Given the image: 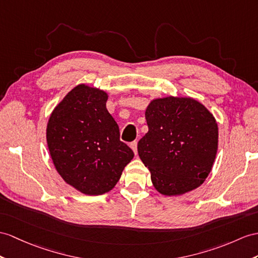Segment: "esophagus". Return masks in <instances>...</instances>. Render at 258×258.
I'll return each mask as SVG.
<instances>
[{
	"label": "esophagus",
	"mask_w": 258,
	"mask_h": 258,
	"mask_svg": "<svg viewBox=\"0 0 258 258\" xmlns=\"http://www.w3.org/2000/svg\"><path fill=\"white\" fill-rule=\"evenodd\" d=\"M130 148L133 149L135 154L138 153V142H137V141H133V142H131V143H130Z\"/></svg>",
	"instance_id": "obj_1"
}]
</instances>
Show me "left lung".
Here are the masks:
<instances>
[{
  "mask_svg": "<svg viewBox=\"0 0 258 258\" xmlns=\"http://www.w3.org/2000/svg\"><path fill=\"white\" fill-rule=\"evenodd\" d=\"M146 119L149 131L138 143V153L155 189L176 196L202 185L218 150L211 112L192 98L169 96L152 100Z\"/></svg>",
  "mask_w": 258,
  "mask_h": 258,
  "instance_id": "obj_1",
  "label": "left lung"
}]
</instances>
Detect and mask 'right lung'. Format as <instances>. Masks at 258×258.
I'll return each instance as SVG.
<instances>
[{
	"label": "right lung",
	"mask_w": 258,
	"mask_h": 258,
	"mask_svg": "<svg viewBox=\"0 0 258 258\" xmlns=\"http://www.w3.org/2000/svg\"><path fill=\"white\" fill-rule=\"evenodd\" d=\"M107 94L75 86L56 106L47 125V142L56 171L85 195L109 191L133 160L134 151L119 139V127L106 108Z\"/></svg>",
	"instance_id": "obj_1"
}]
</instances>
